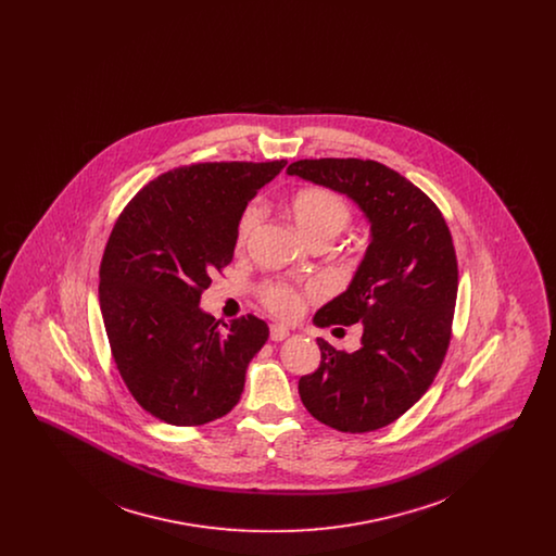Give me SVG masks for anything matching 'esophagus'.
Masks as SVG:
<instances>
[{
	"mask_svg": "<svg viewBox=\"0 0 556 556\" xmlns=\"http://www.w3.org/2000/svg\"><path fill=\"white\" fill-rule=\"evenodd\" d=\"M288 336H290V329L286 325H281V323L270 325V340L273 342H283Z\"/></svg>",
	"mask_w": 556,
	"mask_h": 556,
	"instance_id": "34e87169",
	"label": "esophagus"
}]
</instances>
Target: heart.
Wrapping results in <instances>:
<instances>
[{
  "label": "heart",
  "mask_w": 556,
  "mask_h": 556,
  "mask_svg": "<svg viewBox=\"0 0 556 556\" xmlns=\"http://www.w3.org/2000/svg\"><path fill=\"white\" fill-rule=\"evenodd\" d=\"M291 214L295 225L306 238L329 236L336 238L352 220V211L342 195L325 187H304L291 198ZM265 216L261 202H250L238 220V245H245ZM311 295H318L317 286L308 288ZM261 302L279 317H295L304 306V293L283 281H265L258 286Z\"/></svg>",
  "instance_id": "1"
}]
</instances>
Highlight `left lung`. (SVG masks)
I'll list each match as a JSON object with an SVG mask.
<instances>
[{
  "instance_id": "obj_1",
  "label": "left lung",
  "mask_w": 556,
  "mask_h": 556,
  "mask_svg": "<svg viewBox=\"0 0 556 556\" xmlns=\"http://www.w3.org/2000/svg\"><path fill=\"white\" fill-rule=\"evenodd\" d=\"M288 173L352 198L372 236L350 288L315 315L318 327L363 323V348L348 354L318 338L320 365L300 377V397L338 431L381 429L424 396L448 352L458 291L448 225L427 193L375 160H298Z\"/></svg>"
}]
</instances>
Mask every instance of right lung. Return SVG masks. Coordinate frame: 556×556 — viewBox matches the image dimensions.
Returning a JSON list of instances; mask_svg holds the SVG:
<instances>
[{
    "instance_id": "1",
    "label": "right lung",
    "mask_w": 556,
    "mask_h": 556,
    "mask_svg": "<svg viewBox=\"0 0 556 556\" xmlns=\"http://www.w3.org/2000/svg\"><path fill=\"white\" fill-rule=\"evenodd\" d=\"M288 160L198 162L135 193L116 218L100 265L110 352L137 404L179 427L225 417L268 327L229 325L200 311L211 277L233 261L241 211Z\"/></svg>"
}]
</instances>
